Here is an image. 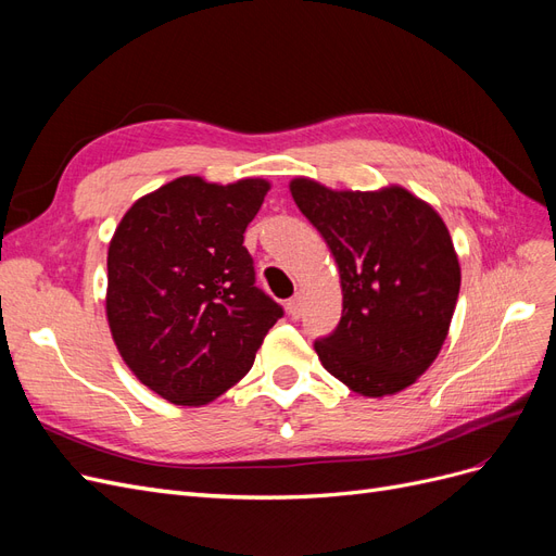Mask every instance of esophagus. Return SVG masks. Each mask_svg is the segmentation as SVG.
<instances>
[{"instance_id":"34e87169","label":"esophagus","mask_w":556,"mask_h":556,"mask_svg":"<svg viewBox=\"0 0 556 556\" xmlns=\"http://www.w3.org/2000/svg\"><path fill=\"white\" fill-rule=\"evenodd\" d=\"M301 311H304V299H301V294H294L290 301H288V313L292 317H299Z\"/></svg>"}]
</instances>
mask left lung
<instances>
[{"instance_id": "obj_1", "label": "left lung", "mask_w": 556, "mask_h": 556, "mask_svg": "<svg viewBox=\"0 0 556 556\" xmlns=\"http://www.w3.org/2000/svg\"><path fill=\"white\" fill-rule=\"evenodd\" d=\"M290 192L341 274L343 315L315 341L319 362L362 396L406 390L439 357L459 296L462 268L441 215L399 185L336 192L294 178Z\"/></svg>"}]
</instances>
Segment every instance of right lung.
<instances>
[{
	"label": "right lung",
	"mask_w": 556,
	"mask_h": 556,
	"mask_svg": "<svg viewBox=\"0 0 556 556\" xmlns=\"http://www.w3.org/2000/svg\"><path fill=\"white\" fill-rule=\"evenodd\" d=\"M266 192L262 178L180 176L134 201L113 233V341L131 374L176 406H204L237 384L282 317L243 245Z\"/></svg>",
	"instance_id": "add662e5"
}]
</instances>
